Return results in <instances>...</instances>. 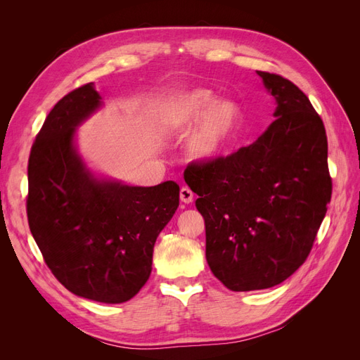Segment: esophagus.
<instances>
[{"label":"esophagus","mask_w":360,"mask_h":360,"mask_svg":"<svg viewBox=\"0 0 360 360\" xmlns=\"http://www.w3.org/2000/svg\"><path fill=\"white\" fill-rule=\"evenodd\" d=\"M180 201L184 204H191L193 201V192L189 188L183 186L180 189Z\"/></svg>","instance_id":"esophagus-1"}]
</instances>
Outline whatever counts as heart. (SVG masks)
I'll return each mask as SVG.
<instances>
[{"mask_svg":"<svg viewBox=\"0 0 360 360\" xmlns=\"http://www.w3.org/2000/svg\"><path fill=\"white\" fill-rule=\"evenodd\" d=\"M242 122V110L233 99L216 102L209 89H193L174 97L165 112L162 126L174 134H186L200 123L188 139L186 153L198 163L221 159L230 146Z\"/></svg>","mask_w":360,"mask_h":360,"instance_id":"1","label":"heart"}]
</instances>
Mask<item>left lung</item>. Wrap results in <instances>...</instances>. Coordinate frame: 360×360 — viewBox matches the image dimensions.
Returning a JSON list of instances; mask_svg holds the SVG:
<instances>
[{
  "mask_svg": "<svg viewBox=\"0 0 360 360\" xmlns=\"http://www.w3.org/2000/svg\"><path fill=\"white\" fill-rule=\"evenodd\" d=\"M257 75L275 101V122L249 147L184 171L204 217L207 263L231 291L290 278L307 259L332 195L321 118L292 82Z\"/></svg>",
  "mask_w": 360,
  "mask_h": 360,
  "instance_id": "left-lung-1",
  "label": "left lung"
}]
</instances>
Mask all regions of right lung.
I'll return each mask as SVG.
<instances>
[{"mask_svg": "<svg viewBox=\"0 0 360 360\" xmlns=\"http://www.w3.org/2000/svg\"><path fill=\"white\" fill-rule=\"evenodd\" d=\"M105 105L94 84L53 106L28 160L32 237L61 284L76 296L123 303L151 274L156 238L179 207L180 188L129 186L93 171L76 144L78 127Z\"/></svg>", "mask_w": 360, "mask_h": 360, "instance_id": "add662e5", "label": "right lung"}]
</instances>
